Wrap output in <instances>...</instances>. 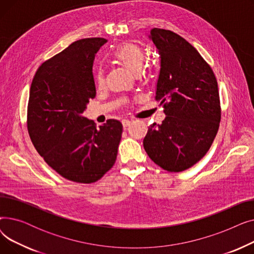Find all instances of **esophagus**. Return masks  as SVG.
Here are the masks:
<instances>
[{"label":"esophagus","instance_id":"obj_1","mask_svg":"<svg viewBox=\"0 0 254 254\" xmlns=\"http://www.w3.org/2000/svg\"><path fill=\"white\" fill-rule=\"evenodd\" d=\"M122 123H123V126H124V127L126 128V127H127L130 125V120H128V119H124Z\"/></svg>","mask_w":254,"mask_h":254}]
</instances>
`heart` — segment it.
Here are the masks:
<instances>
[{
	"label": "heart",
	"mask_w": 254,
	"mask_h": 254,
	"mask_svg": "<svg viewBox=\"0 0 254 254\" xmlns=\"http://www.w3.org/2000/svg\"><path fill=\"white\" fill-rule=\"evenodd\" d=\"M145 51L142 47L134 43H125L114 51V59L122 63L127 69L134 74H138L145 62ZM104 72L102 69L97 70L95 74V82L98 87L104 85Z\"/></svg>",
	"instance_id": "heart-1"
}]
</instances>
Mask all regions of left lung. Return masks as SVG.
Wrapping results in <instances>:
<instances>
[{"label": "left lung", "instance_id": "obj_1", "mask_svg": "<svg viewBox=\"0 0 254 254\" xmlns=\"http://www.w3.org/2000/svg\"><path fill=\"white\" fill-rule=\"evenodd\" d=\"M148 37L161 58L155 100L164 106L166 118L148 127L143 146L156 165L181 172L207 153L217 134V80L197 50L179 35L154 28Z\"/></svg>", "mask_w": 254, "mask_h": 254}]
</instances>
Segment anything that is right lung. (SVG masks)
I'll use <instances>...</instances> for the list:
<instances>
[{
    "mask_svg": "<svg viewBox=\"0 0 254 254\" xmlns=\"http://www.w3.org/2000/svg\"><path fill=\"white\" fill-rule=\"evenodd\" d=\"M106 42H73L40 65L30 89L28 130L36 150L61 176L78 183L96 182L113 167L123 134L116 119L97 129L83 116L96 97L92 63Z\"/></svg>",
    "mask_w": 254,
    "mask_h": 254,
    "instance_id": "right-lung-1",
    "label": "right lung"
}]
</instances>
